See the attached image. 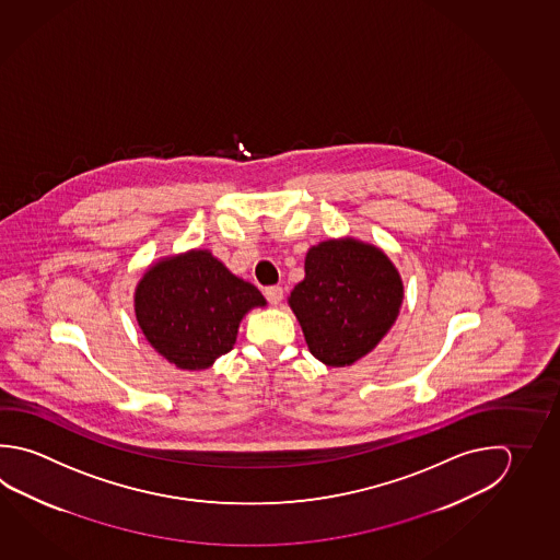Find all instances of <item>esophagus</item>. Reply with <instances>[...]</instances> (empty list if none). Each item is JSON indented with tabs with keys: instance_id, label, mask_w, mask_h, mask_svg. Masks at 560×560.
<instances>
[{
	"instance_id": "34e87169",
	"label": "esophagus",
	"mask_w": 560,
	"mask_h": 560,
	"mask_svg": "<svg viewBox=\"0 0 560 560\" xmlns=\"http://www.w3.org/2000/svg\"><path fill=\"white\" fill-rule=\"evenodd\" d=\"M265 295L270 304L278 305L282 302V298H284V290H282V285H268L265 290Z\"/></svg>"
}]
</instances>
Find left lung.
I'll return each mask as SVG.
<instances>
[{
	"instance_id": "1",
	"label": "left lung",
	"mask_w": 560,
	"mask_h": 560,
	"mask_svg": "<svg viewBox=\"0 0 560 560\" xmlns=\"http://www.w3.org/2000/svg\"><path fill=\"white\" fill-rule=\"evenodd\" d=\"M304 272L288 305L324 365H353L395 326L405 284L375 244L351 236L322 241L305 253Z\"/></svg>"
}]
</instances>
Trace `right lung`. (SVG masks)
<instances>
[{
    "mask_svg": "<svg viewBox=\"0 0 560 560\" xmlns=\"http://www.w3.org/2000/svg\"><path fill=\"white\" fill-rule=\"evenodd\" d=\"M256 285L191 248L148 266L133 292L136 322L150 346L184 371H203L233 349L243 317L265 307Z\"/></svg>",
    "mask_w": 560,
    "mask_h": 560,
    "instance_id": "add662e5",
    "label": "right lung"
}]
</instances>
